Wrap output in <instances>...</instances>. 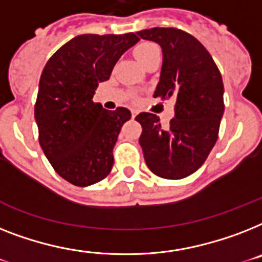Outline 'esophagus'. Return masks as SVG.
I'll return each instance as SVG.
<instances>
[{"label": "esophagus", "instance_id": "obj_1", "mask_svg": "<svg viewBox=\"0 0 262 262\" xmlns=\"http://www.w3.org/2000/svg\"><path fill=\"white\" fill-rule=\"evenodd\" d=\"M137 114H138L137 110H132V117H133V118H135V117L137 116Z\"/></svg>", "mask_w": 262, "mask_h": 262}]
</instances>
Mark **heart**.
<instances>
[{"label":"heart","instance_id":"b5f03b06","mask_svg":"<svg viewBox=\"0 0 262 262\" xmlns=\"http://www.w3.org/2000/svg\"><path fill=\"white\" fill-rule=\"evenodd\" d=\"M133 55L140 61V64H142V63H145L148 59H150L155 55H160V50H159V47L156 44H153V42L149 41H144L137 44L133 48Z\"/></svg>","mask_w":262,"mask_h":262}]
</instances>
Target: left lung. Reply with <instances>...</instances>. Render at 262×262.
I'll list each match as a JSON object with an SVG mask.
<instances>
[{
	"instance_id": "obj_1",
	"label": "left lung",
	"mask_w": 262,
	"mask_h": 262,
	"mask_svg": "<svg viewBox=\"0 0 262 262\" xmlns=\"http://www.w3.org/2000/svg\"><path fill=\"white\" fill-rule=\"evenodd\" d=\"M163 50L160 80L155 98L173 97L175 117L167 129L152 113H140V145L155 175L183 179L201 167L218 138L223 105V82L211 55L190 33L175 28H152L137 32Z\"/></svg>"
}]
</instances>
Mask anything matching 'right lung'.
<instances>
[{
	"mask_svg": "<svg viewBox=\"0 0 262 262\" xmlns=\"http://www.w3.org/2000/svg\"><path fill=\"white\" fill-rule=\"evenodd\" d=\"M138 41L135 33L79 35L42 70L35 105L40 146L55 171L74 186L95 184L112 171L113 148L132 114L126 107L103 109L93 97Z\"/></svg>",
	"mask_w": 262,
	"mask_h": 262,
	"instance_id": "1",
	"label": "right lung"
}]
</instances>
